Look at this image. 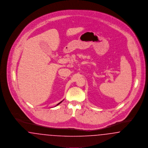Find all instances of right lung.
<instances>
[{"mask_svg":"<svg viewBox=\"0 0 148 148\" xmlns=\"http://www.w3.org/2000/svg\"><path fill=\"white\" fill-rule=\"evenodd\" d=\"M62 101H60V103H58V104H57V105H56V106H58V105H59V104H60V103H62Z\"/></svg>","mask_w":148,"mask_h":148,"instance_id":"1","label":"right lung"}]
</instances>
